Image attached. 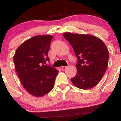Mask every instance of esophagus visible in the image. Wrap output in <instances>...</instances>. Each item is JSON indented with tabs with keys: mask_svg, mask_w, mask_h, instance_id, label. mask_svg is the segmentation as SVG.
Returning <instances> with one entry per match:
<instances>
[{
	"mask_svg": "<svg viewBox=\"0 0 121 121\" xmlns=\"http://www.w3.org/2000/svg\"><path fill=\"white\" fill-rule=\"evenodd\" d=\"M66 68H67V66H62L61 67V69L62 70H65V69H66Z\"/></svg>",
	"mask_w": 121,
	"mask_h": 121,
	"instance_id": "obj_1",
	"label": "esophagus"
}]
</instances>
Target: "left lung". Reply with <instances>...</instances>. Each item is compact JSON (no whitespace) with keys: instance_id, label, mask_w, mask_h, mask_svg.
Wrapping results in <instances>:
<instances>
[{"instance_id":"1","label":"left lung","mask_w":121,"mask_h":121,"mask_svg":"<svg viewBox=\"0 0 121 121\" xmlns=\"http://www.w3.org/2000/svg\"><path fill=\"white\" fill-rule=\"evenodd\" d=\"M62 35L73 47L78 60L77 74L70 79L72 82L81 89L94 87L108 68L109 53L106 45L91 35L66 32Z\"/></svg>"}]
</instances>
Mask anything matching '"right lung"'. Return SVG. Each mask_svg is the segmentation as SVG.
Wrapping results in <instances>:
<instances>
[{
  "mask_svg": "<svg viewBox=\"0 0 121 121\" xmlns=\"http://www.w3.org/2000/svg\"><path fill=\"white\" fill-rule=\"evenodd\" d=\"M53 36L37 35L25 41L16 49L13 62L25 89L34 96L41 97L53 88L59 71L45 65Z\"/></svg>",
  "mask_w": 121,
  "mask_h": 121,
  "instance_id": "1",
  "label": "right lung"
}]
</instances>
